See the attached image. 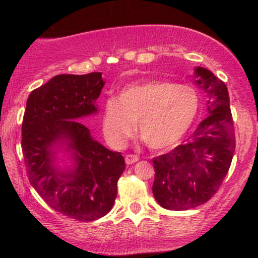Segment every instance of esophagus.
I'll list each match as a JSON object with an SVG mask.
<instances>
[{
    "mask_svg": "<svg viewBox=\"0 0 258 258\" xmlns=\"http://www.w3.org/2000/svg\"><path fill=\"white\" fill-rule=\"evenodd\" d=\"M139 160V158L137 155H133V154H127L126 158H125V161L127 165H131V164H135V162H137Z\"/></svg>",
    "mask_w": 258,
    "mask_h": 258,
    "instance_id": "esophagus-1",
    "label": "esophagus"
}]
</instances>
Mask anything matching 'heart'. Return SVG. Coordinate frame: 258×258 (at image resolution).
<instances>
[{
	"instance_id": "heart-1",
	"label": "heart",
	"mask_w": 258,
	"mask_h": 258,
	"mask_svg": "<svg viewBox=\"0 0 258 258\" xmlns=\"http://www.w3.org/2000/svg\"><path fill=\"white\" fill-rule=\"evenodd\" d=\"M200 106L197 90L168 80H146L127 85L116 98L105 99L102 128L112 147L121 148L133 137L136 123L144 143L167 149L184 137Z\"/></svg>"
}]
</instances>
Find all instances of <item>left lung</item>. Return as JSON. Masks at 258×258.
Here are the masks:
<instances>
[{
  "label": "left lung",
  "instance_id": "1",
  "mask_svg": "<svg viewBox=\"0 0 258 258\" xmlns=\"http://www.w3.org/2000/svg\"><path fill=\"white\" fill-rule=\"evenodd\" d=\"M207 93L206 117L186 141L153 159V194L164 209H193L211 199L226 178L235 150V132L227 86L210 70L195 69Z\"/></svg>",
  "mask_w": 258,
  "mask_h": 258
}]
</instances>
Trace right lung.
<instances>
[{"label":"right lung","instance_id":"add662e5","mask_svg":"<svg viewBox=\"0 0 258 258\" xmlns=\"http://www.w3.org/2000/svg\"><path fill=\"white\" fill-rule=\"evenodd\" d=\"M102 73L61 74L34 90L26 102L22 125V149L26 174L46 204L58 214L91 222L108 214L117 194L125 159L91 137L76 121L97 111ZM58 139L70 142L77 166L72 173L52 167L50 147Z\"/></svg>","mask_w":258,"mask_h":258}]
</instances>
